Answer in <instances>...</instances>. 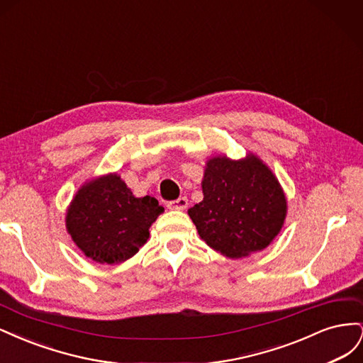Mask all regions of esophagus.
Returning <instances> with one entry per match:
<instances>
[{"label": "esophagus", "instance_id": "34e87169", "mask_svg": "<svg viewBox=\"0 0 363 363\" xmlns=\"http://www.w3.org/2000/svg\"><path fill=\"white\" fill-rule=\"evenodd\" d=\"M168 207L171 211H184V208L188 207V199H186V196H180L179 200L168 203Z\"/></svg>", "mask_w": 363, "mask_h": 363}]
</instances>
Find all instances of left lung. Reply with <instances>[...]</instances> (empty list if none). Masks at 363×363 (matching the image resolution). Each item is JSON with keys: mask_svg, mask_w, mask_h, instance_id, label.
<instances>
[{"mask_svg": "<svg viewBox=\"0 0 363 363\" xmlns=\"http://www.w3.org/2000/svg\"><path fill=\"white\" fill-rule=\"evenodd\" d=\"M203 201L188 211L204 242L228 259L265 250L284 224L288 200L279 179L259 156L207 159Z\"/></svg>", "mask_w": 363, "mask_h": 363, "instance_id": "1", "label": "left lung"}]
</instances>
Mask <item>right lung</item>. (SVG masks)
I'll return each instance as SVG.
<instances>
[{
	"instance_id": "1",
	"label": "right lung",
	"mask_w": 363,
	"mask_h": 363,
	"mask_svg": "<svg viewBox=\"0 0 363 363\" xmlns=\"http://www.w3.org/2000/svg\"><path fill=\"white\" fill-rule=\"evenodd\" d=\"M164 211L155 196H138L118 172L80 186L67 208V232L86 257L116 265L133 257Z\"/></svg>"
}]
</instances>
